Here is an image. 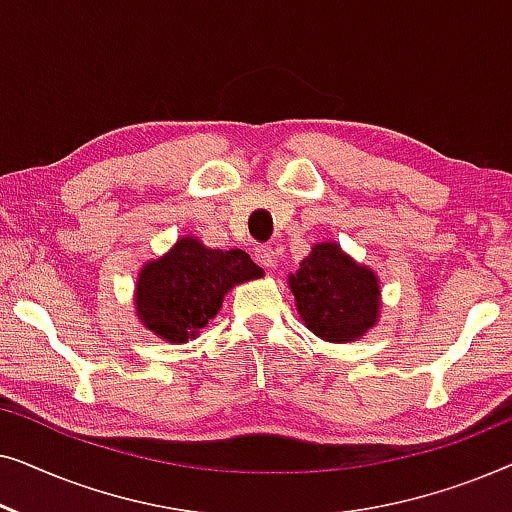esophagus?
I'll list each match as a JSON object with an SVG mask.
<instances>
[{
  "instance_id": "esophagus-1",
  "label": "esophagus",
  "mask_w": 512,
  "mask_h": 512,
  "mask_svg": "<svg viewBox=\"0 0 512 512\" xmlns=\"http://www.w3.org/2000/svg\"><path fill=\"white\" fill-rule=\"evenodd\" d=\"M256 263L261 265V268H265V270H270V268H275V263H277V251L272 249V247H256Z\"/></svg>"
}]
</instances>
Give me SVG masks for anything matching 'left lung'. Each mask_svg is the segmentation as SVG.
<instances>
[{
  "instance_id": "1",
  "label": "left lung",
  "mask_w": 512,
  "mask_h": 512,
  "mask_svg": "<svg viewBox=\"0 0 512 512\" xmlns=\"http://www.w3.org/2000/svg\"><path fill=\"white\" fill-rule=\"evenodd\" d=\"M305 326L328 342H349L377 321L380 286L338 244H317L289 279Z\"/></svg>"
}]
</instances>
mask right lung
Returning <instances> with one entry per match:
<instances>
[{
    "label": "right lung",
    "mask_w": 512,
    "mask_h": 512,
    "mask_svg": "<svg viewBox=\"0 0 512 512\" xmlns=\"http://www.w3.org/2000/svg\"><path fill=\"white\" fill-rule=\"evenodd\" d=\"M242 249H207L193 237L146 265L137 282V314L160 338L186 342L219 312L228 289L261 277Z\"/></svg>",
    "instance_id": "obj_1"
}]
</instances>
